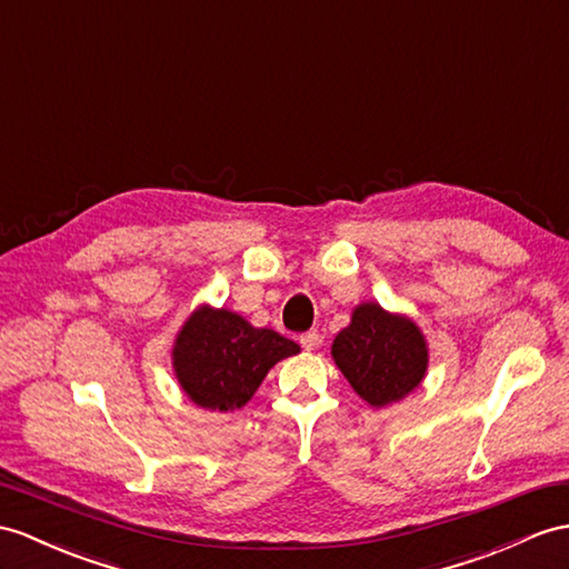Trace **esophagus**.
<instances>
[{
  "instance_id": "34e87169",
  "label": "esophagus",
  "mask_w": 569,
  "mask_h": 569,
  "mask_svg": "<svg viewBox=\"0 0 569 569\" xmlns=\"http://www.w3.org/2000/svg\"><path fill=\"white\" fill-rule=\"evenodd\" d=\"M299 342H301V348L303 350H316L318 345H321V336H318V330H309V332H303V336L299 338Z\"/></svg>"
}]
</instances>
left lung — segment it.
<instances>
[{"mask_svg":"<svg viewBox=\"0 0 569 569\" xmlns=\"http://www.w3.org/2000/svg\"><path fill=\"white\" fill-rule=\"evenodd\" d=\"M332 362L371 408L408 398L427 377L429 348L420 326L377 301L352 309L350 326L332 340Z\"/></svg>","mask_w":569,"mask_h":569,"instance_id":"8db88e82","label":"left lung"}]
</instances>
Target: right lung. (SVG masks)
Masks as SVG:
<instances>
[{
    "label": "right lung",
    "instance_id": "add662e5",
    "mask_svg": "<svg viewBox=\"0 0 569 569\" xmlns=\"http://www.w3.org/2000/svg\"><path fill=\"white\" fill-rule=\"evenodd\" d=\"M299 345L256 328L229 309L200 303L176 332L171 365L183 393L202 410L233 412L253 398L268 371Z\"/></svg>",
    "mask_w": 569,
    "mask_h": 569
}]
</instances>
